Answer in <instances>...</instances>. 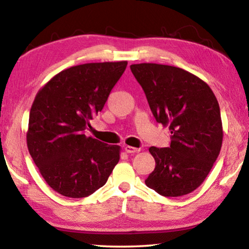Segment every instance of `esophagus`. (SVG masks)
I'll return each mask as SVG.
<instances>
[{
    "instance_id": "esophagus-1",
    "label": "esophagus",
    "mask_w": 249,
    "mask_h": 249,
    "mask_svg": "<svg viewBox=\"0 0 249 249\" xmlns=\"http://www.w3.org/2000/svg\"><path fill=\"white\" fill-rule=\"evenodd\" d=\"M124 150H125L127 154H134V153H138V151H141L140 148H135V147L128 146V145H125V146H124Z\"/></svg>"
}]
</instances>
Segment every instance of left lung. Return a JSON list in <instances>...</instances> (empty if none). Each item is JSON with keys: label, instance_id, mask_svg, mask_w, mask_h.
<instances>
[{"label": "left lung", "instance_id": "obj_1", "mask_svg": "<svg viewBox=\"0 0 249 249\" xmlns=\"http://www.w3.org/2000/svg\"><path fill=\"white\" fill-rule=\"evenodd\" d=\"M130 70L156 121L171 133L169 147L149 148L156 167L145 183L163 196L191 193L221 151L223 126L215 95L203 80L177 67L137 64Z\"/></svg>", "mask_w": 249, "mask_h": 249}]
</instances>
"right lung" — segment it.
I'll use <instances>...</instances> for the list:
<instances>
[{"instance_id":"obj_1","label":"right lung","mask_w":249,"mask_h":249,"mask_svg":"<svg viewBox=\"0 0 249 249\" xmlns=\"http://www.w3.org/2000/svg\"><path fill=\"white\" fill-rule=\"evenodd\" d=\"M127 61L91 62L65 69L37 92L29 112L28 151L50 188L86 197L107 183L121 147L88 137Z\"/></svg>"}]
</instances>
